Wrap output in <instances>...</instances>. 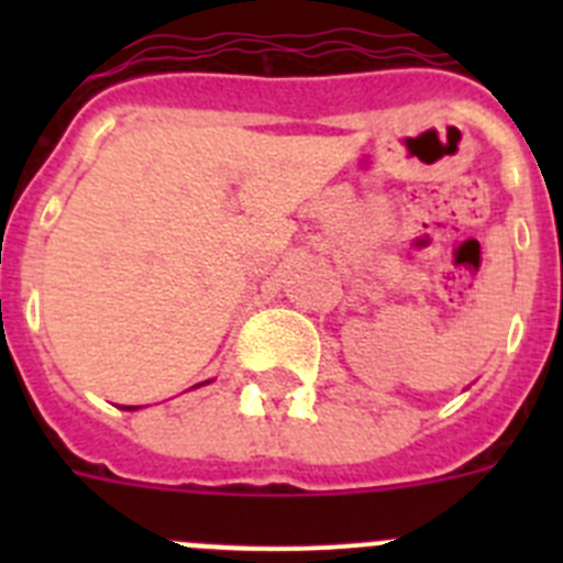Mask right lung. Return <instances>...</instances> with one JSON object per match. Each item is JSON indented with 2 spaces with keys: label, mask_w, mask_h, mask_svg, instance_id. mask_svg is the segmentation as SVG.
I'll return each instance as SVG.
<instances>
[{
  "label": "right lung",
  "mask_w": 563,
  "mask_h": 563,
  "mask_svg": "<svg viewBox=\"0 0 563 563\" xmlns=\"http://www.w3.org/2000/svg\"><path fill=\"white\" fill-rule=\"evenodd\" d=\"M208 383V380H206ZM197 386H202V383H197ZM134 409H141V406H126V411H134Z\"/></svg>",
  "instance_id": "obj_1"
}]
</instances>
